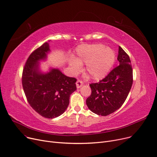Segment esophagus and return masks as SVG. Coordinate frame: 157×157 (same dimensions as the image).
<instances>
[{
  "instance_id": "34e87169",
  "label": "esophagus",
  "mask_w": 157,
  "mask_h": 157,
  "mask_svg": "<svg viewBox=\"0 0 157 157\" xmlns=\"http://www.w3.org/2000/svg\"><path fill=\"white\" fill-rule=\"evenodd\" d=\"M76 85L77 88H80L83 85V82L80 80H78L76 82Z\"/></svg>"
}]
</instances>
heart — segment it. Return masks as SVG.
I'll return each mask as SVG.
<instances>
[{
	"mask_svg": "<svg viewBox=\"0 0 157 157\" xmlns=\"http://www.w3.org/2000/svg\"><path fill=\"white\" fill-rule=\"evenodd\" d=\"M116 59L114 51L102 44H83L77 49V56L70 62L75 73L82 70L81 64H86V73L99 80L105 78L113 66Z\"/></svg>",
	"mask_w": 157,
	"mask_h": 157,
	"instance_id": "b5f03b06",
	"label": "heart"
}]
</instances>
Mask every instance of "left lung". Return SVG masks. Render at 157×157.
<instances>
[{"label": "left lung", "mask_w": 157, "mask_h": 157, "mask_svg": "<svg viewBox=\"0 0 157 157\" xmlns=\"http://www.w3.org/2000/svg\"><path fill=\"white\" fill-rule=\"evenodd\" d=\"M119 65L99 82L89 84L91 94L86 104L93 113L108 116L120 108L128 95L133 84V70L129 56L119 47Z\"/></svg>", "instance_id": "8db88e82"}]
</instances>
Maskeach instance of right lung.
Masks as SVG:
<instances>
[{
	"mask_svg": "<svg viewBox=\"0 0 157 157\" xmlns=\"http://www.w3.org/2000/svg\"><path fill=\"white\" fill-rule=\"evenodd\" d=\"M50 50L47 42L30 54L22 72L21 82L27 101L41 116L55 118L68 107L70 94L77 89V79L67 77L58 69L46 74L38 71V61Z\"/></svg>",
	"mask_w": 157,
	"mask_h": 157,
	"instance_id": "add662e5",
	"label": "right lung"
}]
</instances>
